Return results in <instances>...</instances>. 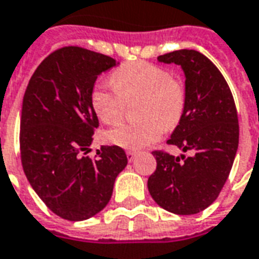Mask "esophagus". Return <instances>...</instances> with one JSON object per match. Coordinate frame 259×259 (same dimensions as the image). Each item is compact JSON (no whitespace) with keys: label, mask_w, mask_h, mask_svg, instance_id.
Listing matches in <instances>:
<instances>
[{"label":"esophagus","mask_w":259,"mask_h":259,"mask_svg":"<svg viewBox=\"0 0 259 259\" xmlns=\"http://www.w3.org/2000/svg\"><path fill=\"white\" fill-rule=\"evenodd\" d=\"M126 155H127V159H129V162H132V160L136 158L137 152H135V151H127V152H126Z\"/></svg>","instance_id":"esophagus-1"}]
</instances>
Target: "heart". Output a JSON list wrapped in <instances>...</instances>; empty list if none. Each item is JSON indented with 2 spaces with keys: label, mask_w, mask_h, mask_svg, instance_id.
<instances>
[{
  "label": "heart",
  "mask_w": 259,
  "mask_h": 259,
  "mask_svg": "<svg viewBox=\"0 0 259 259\" xmlns=\"http://www.w3.org/2000/svg\"><path fill=\"white\" fill-rule=\"evenodd\" d=\"M114 88L96 85L91 103L96 116L108 126L119 123L124 103L139 99V122L124 123L108 133L114 145L141 149L160 139L164 129L180 122L185 110V89L162 67L147 61H133L111 74Z\"/></svg>",
  "instance_id": "obj_1"
}]
</instances>
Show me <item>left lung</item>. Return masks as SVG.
<instances>
[{
  "mask_svg": "<svg viewBox=\"0 0 259 259\" xmlns=\"http://www.w3.org/2000/svg\"><path fill=\"white\" fill-rule=\"evenodd\" d=\"M181 66L185 75V110L167 143L193 155L152 152L156 170L148 191L159 206L191 215L207 208L231 173L239 145L236 105L225 78L200 52L174 51L158 57Z\"/></svg>",
  "mask_w": 259,
  "mask_h": 259,
  "instance_id": "8db88e82",
  "label": "left lung"
}]
</instances>
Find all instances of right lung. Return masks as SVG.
<instances>
[{
    "label": "right lung",
    "mask_w": 259,
    "mask_h": 259,
    "mask_svg": "<svg viewBox=\"0 0 259 259\" xmlns=\"http://www.w3.org/2000/svg\"><path fill=\"white\" fill-rule=\"evenodd\" d=\"M118 64L83 48H61L38 66L23 97V170L42 202L68 221L100 212L127 164L118 145H103L95 159L83 156L99 126L91 103L95 82Z\"/></svg>",
    "instance_id": "add662e5"
}]
</instances>
